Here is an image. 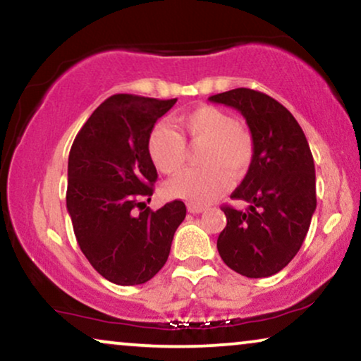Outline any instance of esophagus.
<instances>
[{
  "mask_svg": "<svg viewBox=\"0 0 361 361\" xmlns=\"http://www.w3.org/2000/svg\"><path fill=\"white\" fill-rule=\"evenodd\" d=\"M204 209H206L204 206H200V204H188V211H190V213H193V214L203 213Z\"/></svg>",
  "mask_w": 361,
  "mask_h": 361,
  "instance_id": "obj_1",
  "label": "esophagus"
}]
</instances>
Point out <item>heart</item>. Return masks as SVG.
<instances>
[{"instance_id": "1", "label": "heart", "mask_w": 361, "mask_h": 361, "mask_svg": "<svg viewBox=\"0 0 361 361\" xmlns=\"http://www.w3.org/2000/svg\"><path fill=\"white\" fill-rule=\"evenodd\" d=\"M178 133L158 123L148 135V157L158 171L171 175L183 166L185 142L203 147L198 160L203 168L186 170L165 186L166 196L193 204H206L231 186V176H243L254 158L252 135L233 115L213 105H201L176 118Z\"/></svg>"}]
</instances>
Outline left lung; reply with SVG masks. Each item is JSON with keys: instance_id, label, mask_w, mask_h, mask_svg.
Listing matches in <instances>:
<instances>
[{"instance_id": "obj_1", "label": "left lung", "mask_w": 361, "mask_h": 361, "mask_svg": "<svg viewBox=\"0 0 361 361\" xmlns=\"http://www.w3.org/2000/svg\"><path fill=\"white\" fill-rule=\"evenodd\" d=\"M209 100L241 112L254 140L251 166L231 195L249 206H223L228 223L218 238L219 256L241 276H274L299 252L317 208L309 142L294 115L267 94L241 87Z\"/></svg>"}]
</instances>
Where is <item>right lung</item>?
I'll use <instances>...</instances> for the list:
<instances>
[{
    "instance_id": "obj_1",
    "label": "right lung",
    "mask_w": 361,
    "mask_h": 361,
    "mask_svg": "<svg viewBox=\"0 0 361 361\" xmlns=\"http://www.w3.org/2000/svg\"><path fill=\"white\" fill-rule=\"evenodd\" d=\"M175 104L176 99L112 95L71 147L66 201L75 239L95 271L117 286L145 284L165 266L186 216L183 201L157 211L142 201H150L158 178L148 135Z\"/></svg>"
}]
</instances>
